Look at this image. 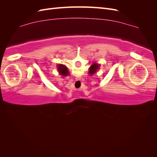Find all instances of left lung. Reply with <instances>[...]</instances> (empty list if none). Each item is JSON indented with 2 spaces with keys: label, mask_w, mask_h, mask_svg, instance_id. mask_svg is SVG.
<instances>
[{
  "label": "left lung",
  "mask_w": 157,
  "mask_h": 157,
  "mask_svg": "<svg viewBox=\"0 0 157 157\" xmlns=\"http://www.w3.org/2000/svg\"><path fill=\"white\" fill-rule=\"evenodd\" d=\"M99 67H100V65L98 63H93V64L90 66L89 68V71L88 73L90 75H93L95 73H96L98 72V71L99 70Z\"/></svg>",
  "instance_id": "obj_1"
}]
</instances>
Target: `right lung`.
Here are the masks:
<instances>
[{
  "mask_svg": "<svg viewBox=\"0 0 157 157\" xmlns=\"http://www.w3.org/2000/svg\"><path fill=\"white\" fill-rule=\"evenodd\" d=\"M57 69H58L59 75L63 76V77H66V76H68L69 75L68 68L63 64H58L57 65Z\"/></svg>",
  "mask_w": 157,
  "mask_h": 157,
  "instance_id": "obj_1",
  "label": "right lung"
}]
</instances>
